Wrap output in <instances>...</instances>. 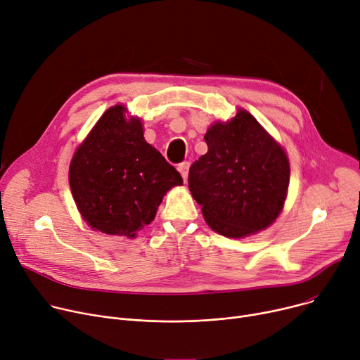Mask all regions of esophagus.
<instances>
[{
    "label": "esophagus",
    "instance_id": "1",
    "mask_svg": "<svg viewBox=\"0 0 360 360\" xmlns=\"http://www.w3.org/2000/svg\"><path fill=\"white\" fill-rule=\"evenodd\" d=\"M178 171L181 172L182 178H184V182H186L188 179V171H189V163L188 162H182L178 165Z\"/></svg>",
    "mask_w": 360,
    "mask_h": 360
}]
</instances>
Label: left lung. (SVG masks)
<instances>
[{"label":"left lung","instance_id":"8db88e82","mask_svg":"<svg viewBox=\"0 0 360 360\" xmlns=\"http://www.w3.org/2000/svg\"><path fill=\"white\" fill-rule=\"evenodd\" d=\"M204 139L208 152L191 165L188 186L207 224L226 237L271 226L290 184L283 149L245 110L215 123Z\"/></svg>","mask_w":360,"mask_h":360}]
</instances>
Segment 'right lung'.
<instances>
[{
  "label": "right lung",
  "mask_w": 360,
  "mask_h": 360,
  "mask_svg": "<svg viewBox=\"0 0 360 360\" xmlns=\"http://www.w3.org/2000/svg\"><path fill=\"white\" fill-rule=\"evenodd\" d=\"M175 167L143 137L124 107L108 108L69 166L72 195L84 220L105 234L134 237L155 219L167 189L182 185Z\"/></svg>",
  "instance_id": "add662e5"
}]
</instances>
